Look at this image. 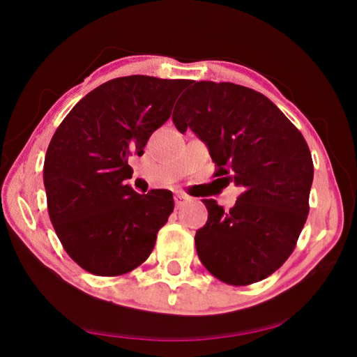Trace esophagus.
Returning a JSON list of instances; mask_svg holds the SVG:
<instances>
[{"mask_svg": "<svg viewBox=\"0 0 357 357\" xmlns=\"http://www.w3.org/2000/svg\"><path fill=\"white\" fill-rule=\"evenodd\" d=\"M185 202H187V197L183 195V193H176V195H174V203H176V208L183 206Z\"/></svg>", "mask_w": 357, "mask_h": 357, "instance_id": "obj_1", "label": "esophagus"}]
</instances>
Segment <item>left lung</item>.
Returning <instances> with one entry per match:
<instances>
[{
    "label": "left lung",
    "mask_w": 357,
    "mask_h": 357,
    "mask_svg": "<svg viewBox=\"0 0 357 357\" xmlns=\"http://www.w3.org/2000/svg\"><path fill=\"white\" fill-rule=\"evenodd\" d=\"M189 84L174 107V126L206 144L223 184L243 189L229 211L203 200L208 222L195 234L198 258L228 285H250L275 273L294 250L309 214L310 149L255 89L228 82Z\"/></svg>",
    "instance_id": "obj_1"
}]
</instances>
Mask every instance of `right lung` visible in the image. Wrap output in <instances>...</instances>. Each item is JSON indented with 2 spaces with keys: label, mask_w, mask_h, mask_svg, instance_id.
<instances>
[{
  "label": "right lung",
  "mask_w": 357,
  "mask_h": 357,
  "mask_svg": "<svg viewBox=\"0 0 357 357\" xmlns=\"http://www.w3.org/2000/svg\"><path fill=\"white\" fill-rule=\"evenodd\" d=\"M189 83L148 75L113 78L72 108L48 144V215L64 250L88 273H130L153 252L157 231L173 213V193H137L126 183L134 173L128 160L143 154Z\"/></svg>",
  "instance_id": "obj_1"
}]
</instances>
